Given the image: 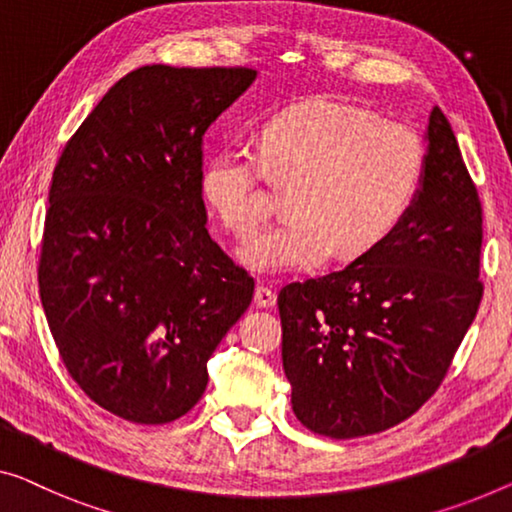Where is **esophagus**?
<instances>
[{
  "instance_id": "34e87169",
  "label": "esophagus",
  "mask_w": 512,
  "mask_h": 512,
  "mask_svg": "<svg viewBox=\"0 0 512 512\" xmlns=\"http://www.w3.org/2000/svg\"><path fill=\"white\" fill-rule=\"evenodd\" d=\"M255 305L257 308H271V305H276V294H273L269 287L257 285L255 287Z\"/></svg>"
}]
</instances>
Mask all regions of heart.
Returning a JSON list of instances; mask_svg holds the SVG:
<instances>
[{
	"label": "heart",
	"mask_w": 512,
	"mask_h": 512,
	"mask_svg": "<svg viewBox=\"0 0 512 512\" xmlns=\"http://www.w3.org/2000/svg\"><path fill=\"white\" fill-rule=\"evenodd\" d=\"M425 144L414 128L356 105L315 98L262 128L257 151L230 144L209 156L202 195L225 230L248 234L262 218V174L287 186L285 220L255 232L239 259L255 271L315 269L379 246L414 202Z\"/></svg>",
	"instance_id": "b5f03b06"
}]
</instances>
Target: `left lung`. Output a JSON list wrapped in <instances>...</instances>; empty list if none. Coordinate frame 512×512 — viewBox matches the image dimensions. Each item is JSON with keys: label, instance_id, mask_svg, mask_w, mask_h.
<instances>
[{"label": "left lung", "instance_id": "1", "mask_svg": "<svg viewBox=\"0 0 512 512\" xmlns=\"http://www.w3.org/2000/svg\"><path fill=\"white\" fill-rule=\"evenodd\" d=\"M421 188L384 241L278 294L282 368L308 430L354 439L432 398L474 322L483 209L444 112L427 121Z\"/></svg>", "mask_w": 512, "mask_h": 512}]
</instances>
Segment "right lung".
<instances>
[{
	"label": "right lung",
	"instance_id": "right-lung-1",
	"mask_svg": "<svg viewBox=\"0 0 512 512\" xmlns=\"http://www.w3.org/2000/svg\"><path fill=\"white\" fill-rule=\"evenodd\" d=\"M253 68L142 66L68 140L52 174L38 289L66 370L131 423L188 414L255 280L207 232L202 137Z\"/></svg>",
	"mask_w": 512,
	"mask_h": 512
}]
</instances>
